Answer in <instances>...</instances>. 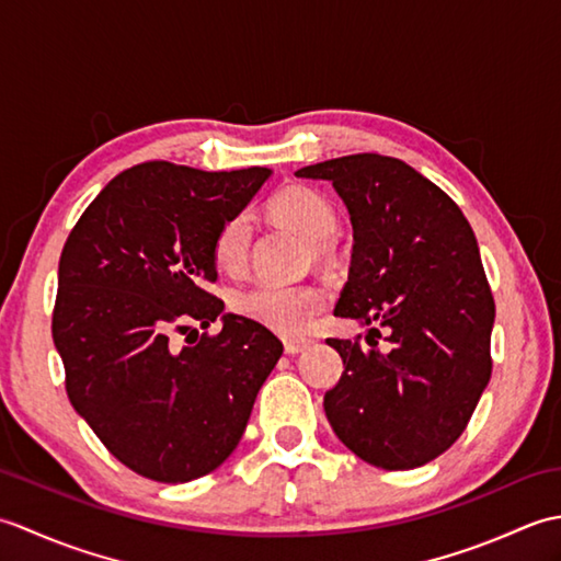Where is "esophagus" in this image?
<instances>
[{"label":"esophagus","mask_w":561,"mask_h":561,"mask_svg":"<svg viewBox=\"0 0 561 561\" xmlns=\"http://www.w3.org/2000/svg\"><path fill=\"white\" fill-rule=\"evenodd\" d=\"M311 340H306V337H289V340H284V352L287 354H301V352H306L308 347H311Z\"/></svg>","instance_id":"esophagus-1"}]
</instances>
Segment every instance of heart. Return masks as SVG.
<instances>
[{"label":"heart","mask_w":561,"mask_h":561,"mask_svg":"<svg viewBox=\"0 0 561 561\" xmlns=\"http://www.w3.org/2000/svg\"><path fill=\"white\" fill-rule=\"evenodd\" d=\"M270 211L282 226L304 236L306 241L323 243L337 231V209L332 202L313 187L294 185L270 199ZM250 245V219L248 214H233L226 219L211 243V255L217 267L238 274L245 267ZM328 304L325 289L316 284L301 287H279V284L257 282L253 287L236 296V311L255 320L279 335H304L313 325L318 313Z\"/></svg>","instance_id":"b5f03b06"}]
</instances>
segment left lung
<instances>
[{"label": "left lung", "mask_w": 561, "mask_h": 561, "mask_svg": "<svg viewBox=\"0 0 561 561\" xmlns=\"http://www.w3.org/2000/svg\"><path fill=\"white\" fill-rule=\"evenodd\" d=\"M296 175L330 181L350 211L335 316L371 328L366 350L328 340L344 364L323 400L328 422L376 468H420L456 444L492 376L494 299L478 238L456 202L400 159L354 153ZM378 327L388 353L375 347Z\"/></svg>", "instance_id": "1"}]
</instances>
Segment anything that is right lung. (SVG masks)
Listing matches in <instances>:
<instances>
[{
    "instance_id": "right-lung-1",
    "label": "right lung",
    "mask_w": 561,
    "mask_h": 561,
    "mask_svg": "<svg viewBox=\"0 0 561 561\" xmlns=\"http://www.w3.org/2000/svg\"><path fill=\"white\" fill-rule=\"evenodd\" d=\"M270 169L197 171L149 161L115 175L81 214L57 270L53 340L67 396L103 446L141 478L190 482L241 440L282 342L224 313L211 243ZM222 320L185 348L173 329Z\"/></svg>"
}]
</instances>
